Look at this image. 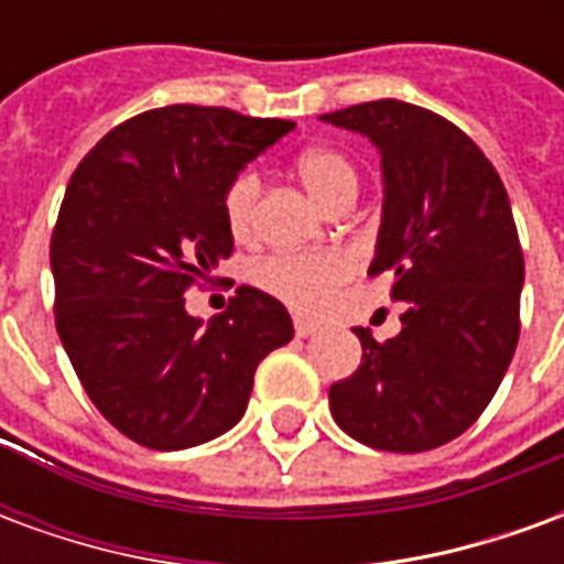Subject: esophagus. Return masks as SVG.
Returning a JSON list of instances; mask_svg holds the SVG:
<instances>
[{
    "label": "esophagus",
    "mask_w": 564,
    "mask_h": 564,
    "mask_svg": "<svg viewBox=\"0 0 564 564\" xmlns=\"http://www.w3.org/2000/svg\"><path fill=\"white\" fill-rule=\"evenodd\" d=\"M293 329L299 338H307V335H314V332L319 329V323H314V319L307 317H293Z\"/></svg>",
    "instance_id": "obj_1"
}]
</instances>
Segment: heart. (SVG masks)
I'll list each match as a JSON object with an SVG mask.
<instances>
[{
  "label": "heart",
  "instance_id": "obj_1",
  "mask_svg": "<svg viewBox=\"0 0 564 564\" xmlns=\"http://www.w3.org/2000/svg\"><path fill=\"white\" fill-rule=\"evenodd\" d=\"M295 174L314 198V205L329 214L344 202L359 196V169L338 148H311L295 160ZM262 181L257 172L235 174L223 193V220L235 241H250L257 232V210ZM354 274V259L344 250H311V253H278L253 269V283L283 305L295 311H314Z\"/></svg>",
  "mask_w": 564,
  "mask_h": 564
}]
</instances>
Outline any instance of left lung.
<instances>
[{"label": "left lung", "mask_w": 564, "mask_h": 564, "mask_svg": "<svg viewBox=\"0 0 564 564\" xmlns=\"http://www.w3.org/2000/svg\"><path fill=\"white\" fill-rule=\"evenodd\" d=\"M323 120L378 144L383 220L368 274H390L404 302L390 341L354 329L362 362L332 383V416L375 449H435L484 414L520 341L525 269L508 189L484 150L429 108L378 99Z\"/></svg>", "instance_id": "left-lung-1"}]
</instances>
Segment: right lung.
<instances>
[{"instance_id":"add662e5","label":"right lung","mask_w":564,"mask_h":564,"mask_svg":"<svg viewBox=\"0 0 564 564\" xmlns=\"http://www.w3.org/2000/svg\"><path fill=\"white\" fill-rule=\"evenodd\" d=\"M293 120L165 105L80 160L51 235L54 314L80 387L117 432L186 449L247 411L257 366L293 338L286 307L238 286L208 326L184 293L232 257L223 193Z\"/></svg>"}]
</instances>
